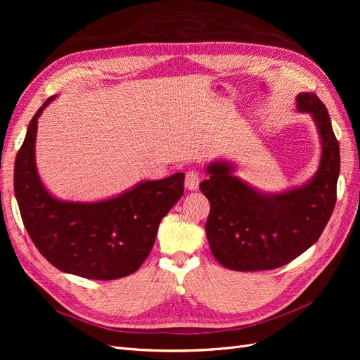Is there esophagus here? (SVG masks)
Listing matches in <instances>:
<instances>
[{
  "label": "esophagus",
  "instance_id": "34e87169",
  "mask_svg": "<svg viewBox=\"0 0 360 360\" xmlns=\"http://www.w3.org/2000/svg\"><path fill=\"white\" fill-rule=\"evenodd\" d=\"M200 185V175L195 172V170H190L185 175V186L190 191H197Z\"/></svg>",
  "mask_w": 360,
  "mask_h": 360
}]
</instances>
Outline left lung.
<instances>
[{
    "mask_svg": "<svg viewBox=\"0 0 360 360\" xmlns=\"http://www.w3.org/2000/svg\"><path fill=\"white\" fill-rule=\"evenodd\" d=\"M296 109L309 113L318 129L321 159L300 186L264 193L233 172L228 160H213L200 184L210 201L205 233L214 258L235 271L273 270L297 258L318 240L337 198L340 148L326 105L314 93H299Z\"/></svg>",
    "mask_w": 360,
    "mask_h": 360,
    "instance_id": "1",
    "label": "left lung"
}]
</instances>
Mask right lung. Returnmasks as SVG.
<instances>
[{
    "instance_id": "obj_1",
    "label": "right lung",
    "mask_w": 360,
    "mask_h": 360,
    "mask_svg": "<svg viewBox=\"0 0 360 360\" xmlns=\"http://www.w3.org/2000/svg\"><path fill=\"white\" fill-rule=\"evenodd\" d=\"M32 118L14 165V193L34 247L63 273L91 280H115L140 269L153 248L159 224L184 194L182 172L159 181H141L99 201L53 197L36 167L37 120Z\"/></svg>"
}]
</instances>
